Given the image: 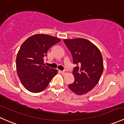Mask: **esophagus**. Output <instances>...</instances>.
<instances>
[{
    "label": "esophagus",
    "instance_id": "obj_1",
    "mask_svg": "<svg viewBox=\"0 0 124 124\" xmlns=\"http://www.w3.org/2000/svg\"><path fill=\"white\" fill-rule=\"evenodd\" d=\"M61 72H62V74L63 75H65V74H67V70H64V71H61Z\"/></svg>",
    "mask_w": 124,
    "mask_h": 124
}]
</instances>
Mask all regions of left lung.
<instances>
[{
    "mask_svg": "<svg viewBox=\"0 0 124 124\" xmlns=\"http://www.w3.org/2000/svg\"><path fill=\"white\" fill-rule=\"evenodd\" d=\"M63 42L76 65L72 71L74 82L68 87L76 94H86L100 79L104 69L102 54L95 45L86 39H65Z\"/></svg>",
    "mask_w": 124,
    "mask_h": 124,
    "instance_id": "obj_1",
    "label": "left lung"
}]
</instances>
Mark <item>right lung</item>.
I'll list each match as a JSON object with an SVG mask.
<instances>
[{
  "instance_id": "1",
  "label": "right lung",
  "mask_w": 124,
  "mask_h": 124,
  "mask_svg": "<svg viewBox=\"0 0 124 124\" xmlns=\"http://www.w3.org/2000/svg\"><path fill=\"white\" fill-rule=\"evenodd\" d=\"M61 39L46 34H35L22 44L16 58L17 74L24 87L33 93L44 90L57 70L47 67L44 58L49 48Z\"/></svg>"
}]
</instances>
